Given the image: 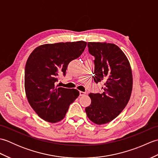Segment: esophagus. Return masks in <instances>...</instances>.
I'll return each instance as SVG.
<instances>
[{
    "label": "esophagus",
    "mask_w": 158,
    "mask_h": 158,
    "mask_svg": "<svg viewBox=\"0 0 158 158\" xmlns=\"http://www.w3.org/2000/svg\"><path fill=\"white\" fill-rule=\"evenodd\" d=\"M85 94V92H82V91H80V92H79V96H84Z\"/></svg>",
    "instance_id": "1"
}]
</instances>
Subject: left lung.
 Masks as SVG:
<instances>
[{
    "mask_svg": "<svg viewBox=\"0 0 158 158\" xmlns=\"http://www.w3.org/2000/svg\"><path fill=\"white\" fill-rule=\"evenodd\" d=\"M94 56V81L104 83L103 93H90L91 104L85 108L89 120L98 125L111 122L128 102L133 79L130 64L122 50L113 43L88 42Z\"/></svg>",
    "mask_w": 158,
    "mask_h": 158,
    "instance_id": "left-lung-1",
    "label": "left lung"
}]
</instances>
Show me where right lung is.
<instances>
[{"instance_id":"obj_1","label":"right lung","mask_w":158,"mask_h":158,"mask_svg":"<svg viewBox=\"0 0 158 158\" xmlns=\"http://www.w3.org/2000/svg\"><path fill=\"white\" fill-rule=\"evenodd\" d=\"M87 43H57L41 45L33 50L26 64L24 88L28 101L36 113L50 123L62 121L70 104L79 96L76 89L56 86L65 75L70 62L84 51Z\"/></svg>"}]
</instances>
